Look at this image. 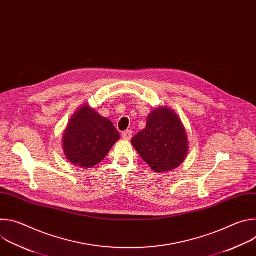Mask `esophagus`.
<instances>
[{
  "instance_id": "esophagus-1",
  "label": "esophagus",
  "mask_w": 256,
  "mask_h": 256,
  "mask_svg": "<svg viewBox=\"0 0 256 256\" xmlns=\"http://www.w3.org/2000/svg\"><path fill=\"white\" fill-rule=\"evenodd\" d=\"M122 136L124 140H130L132 138V130H126V132H124L122 134Z\"/></svg>"
}]
</instances>
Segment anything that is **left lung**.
Here are the masks:
<instances>
[{"label":"left lung","instance_id":"obj_1","mask_svg":"<svg viewBox=\"0 0 256 256\" xmlns=\"http://www.w3.org/2000/svg\"><path fill=\"white\" fill-rule=\"evenodd\" d=\"M132 144L158 173L174 170L188 153L186 130L176 112L167 106H159L148 116L146 128L132 138Z\"/></svg>","mask_w":256,"mask_h":256}]
</instances>
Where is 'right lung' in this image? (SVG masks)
Returning <instances> with one entry per match:
<instances>
[{
  "instance_id": "add662e5",
  "label": "right lung",
  "mask_w": 256,
  "mask_h": 256,
  "mask_svg": "<svg viewBox=\"0 0 256 256\" xmlns=\"http://www.w3.org/2000/svg\"><path fill=\"white\" fill-rule=\"evenodd\" d=\"M120 138L110 120L83 104L68 120L62 144L68 161L86 169L100 163Z\"/></svg>"
}]
</instances>
